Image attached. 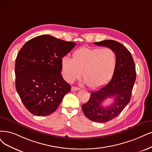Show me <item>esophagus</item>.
<instances>
[{
	"instance_id": "obj_1",
	"label": "esophagus",
	"mask_w": 152,
	"mask_h": 152,
	"mask_svg": "<svg viewBox=\"0 0 152 152\" xmlns=\"http://www.w3.org/2000/svg\"><path fill=\"white\" fill-rule=\"evenodd\" d=\"M80 88H77V87H75V86H72L71 87V91H76L77 90H79Z\"/></svg>"
}]
</instances>
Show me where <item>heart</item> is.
Returning <instances> with one entry per match:
<instances>
[{
	"label": "heart",
	"mask_w": 152,
	"mask_h": 152,
	"mask_svg": "<svg viewBox=\"0 0 152 152\" xmlns=\"http://www.w3.org/2000/svg\"><path fill=\"white\" fill-rule=\"evenodd\" d=\"M117 66V56L108 48L84 47L72 53V59H61L62 74L66 81L72 83L83 73V79L88 87L103 86L113 76Z\"/></svg>",
	"instance_id": "b5f03b06"
}]
</instances>
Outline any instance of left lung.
<instances>
[{
	"label": "left lung",
	"mask_w": 152,
	"mask_h": 152,
	"mask_svg": "<svg viewBox=\"0 0 152 152\" xmlns=\"http://www.w3.org/2000/svg\"><path fill=\"white\" fill-rule=\"evenodd\" d=\"M94 44L112 49L117 56V66L111 80L104 86L92 91L88 102L82 105L83 113L88 119L105 123L114 119L130 102L136 80L135 66L130 52L122 44L113 40ZM111 97L114 98L113 103L104 107L102 102Z\"/></svg>",
	"instance_id": "1"
}]
</instances>
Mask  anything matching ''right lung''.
<instances>
[{"label":"right lung","instance_id":"add662e5","mask_svg":"<svg viewBox=\"0 0 152 152\" xmlns=\"http://www.w3.org/2000/svg\"><path fill=\"white\" fill-rule=\"evenodd\" d=\"M50 35L28 41L15 64V88L25 107L36 116L54 112L71 86L61 76V59L76 46Z\"/></svg>","mask_w":152,"mask_h":152}]
</instances>
